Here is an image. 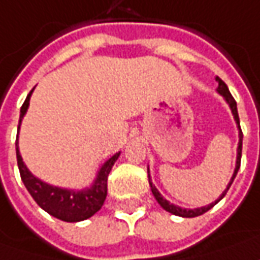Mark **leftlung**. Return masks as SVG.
Segmentation results:
<instances>
[{
	"label": "left lung",
	"instance_id": "left-lung-1",
	"mask_svg": "<svg viewBox=\"0 0 260 260\" xmlns=\"http://www.w3.org/2000/svg\"><path fill=\"white\" fill-rule=\"evenodd\" d=\"M216 80H217V93L221 94L223 98H224V101L229 105V108H230V111H232V115H233V118H235V121H236L237 125V129H239V144H237V157H236V167H235V173L232 175V178H230V181H229L228 187H226V190L220 194V197L216 200V202L210 203V204H207V206H203V207H197V209H183V207H180V206H175L173 203H170L168 200H166L162 196H161V192L158 191L157 187L152 184V180H151V175H149V168H148V181H149V187H151V191L154 194V197H155V200L158 202V204L167 210L168 213H171V214H175V216H180V217H197V216H202L204 214L206 211H209L213 207V206H216L217 203L226 196V192L230 188V185L233 183V180H235V177H236L237 171H239V168H240V158H242V139H243V134H242V129H240V122H239V115H237V105L236 101L233 99V96L230 94L229 92V87L226 86V83L220 79V77H216Z\"/></svg>",
	"mask_w": 260,
	"mask_h": 260
}]
</instances>
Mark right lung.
I'll return each mask as SVG.
<instances>
[{
    "mask_svg": "<svg viewBox=\"0 0 260 260\" xmlns=\"http://www.w3.org/2000/svg\"><path fill=\"white\" fill-rule=\"evenodd\" d=\"M32 90L28 93L25 102L21 106L18 132H20L24 115L27 113V109H28ZM15 151H17V164H18L21 180H23L25 188L31 194L34 202L37 203L43 210L51 214L53 217L63 220V221H69V223L89 219L96 211L101 210V207L105 203V199H106V194H108V175L111 173L113 164L121 155V151H119L108 161L103 162L90 187H86L82 190H70V188H61L57 185L44 183L40 178L31 174V171L24 164L23 157L20 154L18 137L15 141Z\"/></svg>",
    "mask_w": 260,
    "mask_h": 260,
    "instance_id": "obj_1",
    "label": "right lung"
}]
</instances>
